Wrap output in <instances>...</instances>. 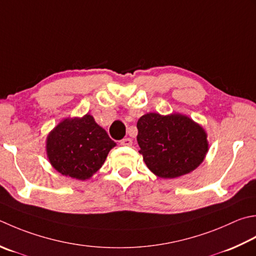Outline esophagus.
Wrapping results in <instances>:
<instances>
[{
  "label": "esophagus",
  "mask_w": 256,
  "mask_h": 256,
  "mask_svg": "<svg viewBox=\"0 0 256 256\" xmlns=\"http://www.w3.org/2000/svg\"><path fill=\"white\" fill-rule=\"evenodd\" d=\"M120 143H121V145H123V146H131L133 141L130 138H125L121 140V141H120Z\"/></svg>",
  "instance_id": "1"
}]
</instances>
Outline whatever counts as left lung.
Returning a JSON list of instances; mask_svg holds the SVG:
<instances>
[{"mask_svg":"<svg viewBox=\"0 0 256 256\" xmlns=\"http://www.w3.org/2000/svg\"><path fill=\"white\" fill-rule=\"evenodd\" d=\"M136 126L138 152L158 178H175L194 171L208 151L204 128L186 115L148 113Z\"/></svg>","mask_w":256,"mask_h":256,"instance_id":"left-lung-1","label":"left lung"}]
</instances>
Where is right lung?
Wrapping results in <instances>:
<instances>
[{
  "label": "right lung",
  "mask_w": 256,
  "mask_h": 256,
  "mask_svg": "<svg viewBox=\"0 0 256 256\" xmlns=\"http://www.w3.org/2000/svg\"><path fill=\"white\" fill-rule=\"evenodd\" d=\"M106 131L92 115L64 118L46 138V153L52 166L65 176L88 180L102 168L115 146Z\"/></svg>",
  "instance_id": "obj_1"
}]
</instances>
